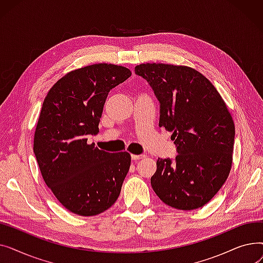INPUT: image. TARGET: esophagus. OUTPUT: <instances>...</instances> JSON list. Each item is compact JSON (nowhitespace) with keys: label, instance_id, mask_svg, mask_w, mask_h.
<instances>
[{"label":"esophagus","instance_id":"esophagus-1","mask_svg":"<svg viewBox=\"0 0 263 263\" xmlns=\"http://www.w3.org/2000/svg\"><path fill=\"white\" fill-rule=\"evenodd\" d=\"M145 157H146L145 155H131V158H132V160H134V161L141 160V159H143V158H145Z\"/></svg>","mask_w":263,"mask_h":263}]
</instances>
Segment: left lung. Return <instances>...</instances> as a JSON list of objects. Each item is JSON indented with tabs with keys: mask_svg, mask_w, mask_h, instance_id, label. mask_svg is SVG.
Segmentation results:
<instances>
[{
	"mask_svg": "<svg viewBox=\"0 0 263 263\" xmlns=\"http://www.w3.org/2000/svg\"><path fill=\"white\" fill-rule=\"evenodd\" d=\"M135 73L160 102L159 126L173 132L177 157L158 159L151 177L159 198L175 209L194 210L209 202L232 165L234 123L212 83L187 66L141 64Z\"/></svg>",
	"mask_w": 263,
	"mask_h": 263,
	"instance_id": "8db88e82",
	"label": "left lung"
}]
</instances>
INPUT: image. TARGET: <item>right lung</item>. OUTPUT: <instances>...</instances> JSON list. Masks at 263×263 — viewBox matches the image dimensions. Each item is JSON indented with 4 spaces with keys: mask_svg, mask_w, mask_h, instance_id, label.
<instances>
[{
    "mask_svg": "<svg viewBox=\"0 0 263 263\" xmlns=\"http://www.w3.org/2000/svg\"><path fill=\"white\" fill-rule=\"evenodd\" d=\"M131 77L128 68L95 64L68 72L46 96L34 135V154L54 196L81 216L100 214L117 200L131 156L87 144L99 132L109 90Z\"/></svg>",
    "mask_w": 263,
    "mask_h": 263,
    "instance_id": "obj_1",
    "label": "right lung"
}]
</instances>
